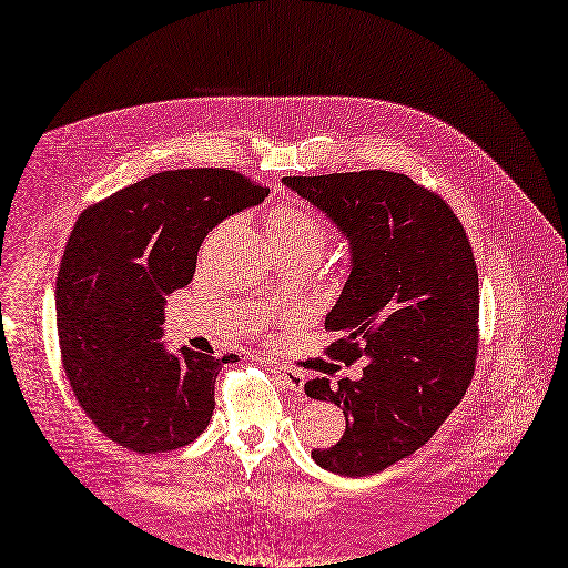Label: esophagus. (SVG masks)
<instances>
[{"mask_svg":"<svg viewBox=\"0 0 568 568\" xmlns=\"http://www.w3.org/2000/svg\"><path fill=\"white\" fill-rule=\"evenodd\" d=\"M275 376L280 379V384L293 393H301L305 388V374L293 369V367H275L273 369Z\"/></svg>","mask_w":568,"mask_h":568,"instance_id":"esophagus-1","label":"esophagus"}]
</instances>
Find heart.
<instances>
[{
    "instance_id": "b5f03b06",
    "label": "heart",
    "mask_w": 568,
    "mask_h": 568,
    "mask_svg": "<svg viewBox=\"0 0 568 568\" xmlns=\"http://www.w3.org/2000/svg\"><path fill=\"white\" fill-rule=\"evenodd\" d=\"M267 237L273 247H293L321 256L328 233L314 214L298 205H277L267 217Z\"/></svg>"
}]
</instances>
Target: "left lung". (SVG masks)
<instances>
[{
    "label": "left lung",
    "mask_w": 568,
    "mask_h": 568,
    "mask_svg": "<svg viewBox=\"0 0 568 568\" xmlns=\"http://www.w3.org/2000/svg\"><path fill=\"white\" fill-rule=\"evenodd\" d=\"M328 214L348 240L351 265L326 331L333 361L365 358L358 382L312 379L305 393L346 418L342 439L314 463L369 476L418 450L465 397L478 351V273L450 205L390 171L282 180Z\"/></svg>",
    "instance_id": "obj_1"
}]
</instances>
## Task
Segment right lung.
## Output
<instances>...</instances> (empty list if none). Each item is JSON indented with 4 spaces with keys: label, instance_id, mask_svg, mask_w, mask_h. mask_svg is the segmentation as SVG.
Returning a JSON list of instances; mask_svg holds the SVG:
<instances>
[{
    "label": "right lung",
    "instance_id": "1",
    "mask_svg": "<svg viewBox=\"0 0 568 568\" xmlns=\"http://www.w3.org/2000/svg\"><path fill=\"white\" fill-rule=\"evenodd\" d=\"M267 189L226 169L161 171L80 217L58 270L62 365L99 432L136 453L192 444L214 412L229 361L164 346L166 295L194 280L205 235Z\"/></svg>",
    "mask_w": 568,
    "mask_h": 568
}]
</instances>
